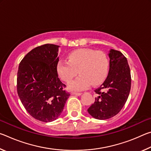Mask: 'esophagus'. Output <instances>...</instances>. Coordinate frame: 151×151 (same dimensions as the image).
<instances>
[{
    "mask_svg": "<svg viewBox=\"0 0 151 151\" xmlns=\"http://www.w3.org/2000/svg\"><path fill=\"white\" fill-rule=\"evenodd\" d=\"M81 93H76V92H71V94L72 95H77V96H80L81 95Z\"/></svg>",
    "mask_w": 151,
    "mask_h": 151,
    "instance_id": "1",
    "label": "esophagus"
}]
</instances>
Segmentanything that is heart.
<instances>
[{"mask_svg": "<svg viewBox=\"0 0 151 151\" xmlns=\"http://www.w3.org/2000/svg\"><path fill=\"white\" fill-rule=\"evenodd\" d=\"M109 60L103 51L91 48H80L68 55V61L60 60L57 66L58 76L66 83H69L77 75L80 76L68 85L72 91H82L92 84L96 85L103 82L109 70Z\"/></svg>", "mask_w": 151, "mask_h": 151, "instance_id": "heart-1", "label": "heart"}]
</instances>
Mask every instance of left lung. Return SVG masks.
<instances>
[{
  "mask_svg": "<svg viewBox=\"0 0 151 151\" xmlns=\"http://www.w3.org/2000/svg\"><path fill=\"white\" fill-rule=\"evenodd\" d=\"M110 66L106 80L94 90L95 101L88 109L94 118H112L121 111L131 91V70L127 58L119 50L111 49L109 54Z\"/></svg>",
  "mask_w": 151,
  "mask_h": 151,
  "instance_id": "obj_1",
  "label": "left lung"
}]
</instances>
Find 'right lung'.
Masks as SVG:
<instances>
[{"label": "right lung", "instance_id": "obj_1", "mask_svg": "<svg viewBox=\"0 0 151 151\" xmlns=\"http://www.w3.org/2000/svg\"><path fill=\"white\" fill-rule=\"evenodd\" d=\"M59 46L45 44L23 58L17 73V93L27 111L42 122L57 119L70 96L58 77Z\"/></svg>", "mask_w": 151, "mask_h": 151}]
</instances>
